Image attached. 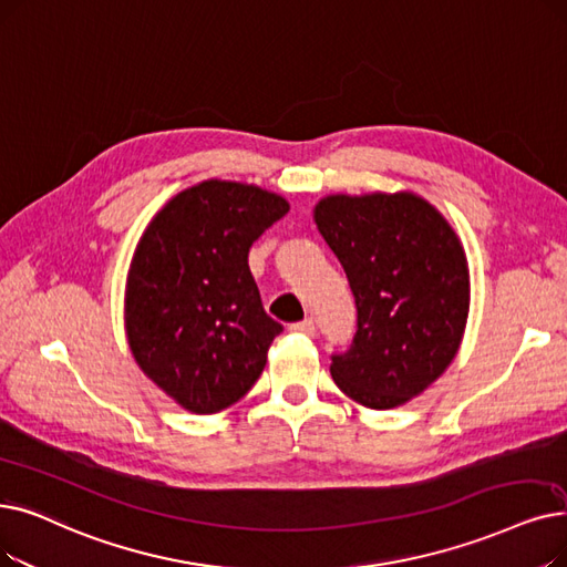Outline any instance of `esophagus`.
<instances>
[{
  "label": "esophagus",
  "mask_w": 567,
  "mask_h": 567,
  "mask_svg": "<svg viewBox=\"0 0 567 567\" xmlns=\"http://www.w3.org/2000/svg\"><path fill=\"white\" fill-rule=\"evenodd\" d=\"M289 331H293V333H301V336H308V338H312V336H315V322H312V319H303V322H297V324H291V327H289Z\"/></svg>",
  "instance_id": "34e87169"
}]
</instances>
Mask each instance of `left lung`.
Here are the masks:
<instances>
[{"instance_id":"8db88e82","label":"left lung","mask_w":567,"mask_h":567,"mask_svg":"<svg viewBox=\"0 0 567 567\" xmlns=\"http://www.w3.org/2000/svg\"><path fill=\"white\" fill-rule=\"evenodd\" d=\"M357 303L352 348L331 378L352 401L391 410L454 361L471 310L465 250L442 213L412 192L329 194L315 206Z\"/></svg>"}]
</instances>
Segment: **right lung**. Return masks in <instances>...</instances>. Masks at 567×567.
Instances as JSON below:
<instances>
[{"instance_id": "1", "label": "right lung", "mask_w": 567, "mask_h": 567, "mask_svg": "<svg viewBox=\"0 0 567 567\" xmlns=\"http://www.w3.org/2000/svg\"><path fill=\"white\" fill-rule=\"evenodd\" d=\"M287 210L276 192L210 178L168 199L136 245L125 289L130 350L187 412L234 405L264 371L282 327L261 306L248 252Z\"/></svg>"}]
</instances>
